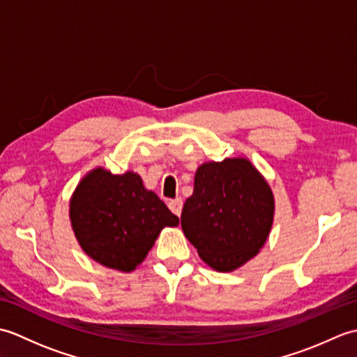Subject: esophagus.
<instances>
[{"mask_svg":"<svg viewBox=\"0 0 357 357\" xmlns=\"http://www.w3.org/2000/svg\"><path fill=\"white\" fill-rule=\"evenodd\" d=\"M169 208L173 211L174 215L179 216L181 211H183V199L181 198H176V199H172L169 201Z\"/></svg>","mask_w":357,"mask_h":357,"instance_id":"34e87169","label":"esophagus"}]
</instances>
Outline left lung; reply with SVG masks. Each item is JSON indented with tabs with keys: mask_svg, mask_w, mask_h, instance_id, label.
Instances as JSON below:
<instances>
[{
	"mask_svg": "<svg viewBox=\"0 0 357 357\" xmlns=\"http://www.w3.org/2000/svg\"><path fill=\"white\" fill-rule=\"evenodd\" d=\"M273 219L275 196L267 179L248 158L238 156L198 167L181 227L201 259L227 273L259 253Z\"/></svg>",
	"mask_w": 357,
	"mask_h": 357,
	"instance_id": "obj_1",
	"label": "left lung"
}]
</instances>
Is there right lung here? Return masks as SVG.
Listing matches in <instances>:
<instances>
[{
    "label": "right lung",
    "mask_w": 357,
    "mask_h": 357,
    "mask_svg": "<svg viewBox=\"0 0 357 357\" xmlns=\"http://www.w3.org/2000/svg\"><path fill=\"white\" fill-rule=\"evenodd\" d=\"M69 218L82 252L124 273L142 264L162 229L179 225L138 173L113 174L104 167L82 176L69 201Z\"/></svg>",
    "instance_id": "add662e5"
}]
</instances>
